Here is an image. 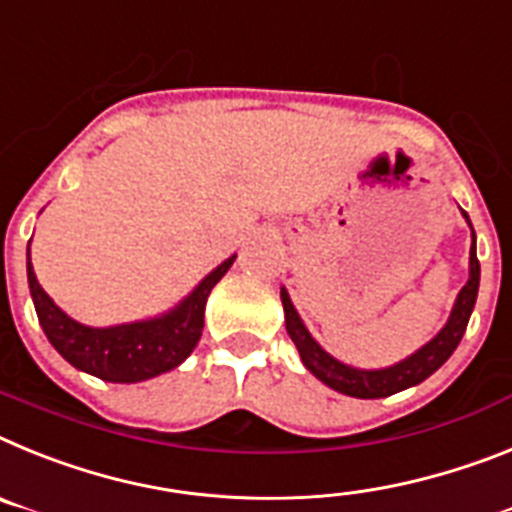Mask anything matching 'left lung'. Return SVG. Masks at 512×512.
Masks as SVG:
<instances>
[{
	"mask_svg": "<svg viewBox=\"0 0 512 512\" xmlns=\"http://www.w3.org/2000/svg\"><path fill=\"white\" fill-rule=\"evenodd\" d=\"M466 221H469V216H466ZM477 291H479L477 237H474V229H471L469 281H466V286L461 288V293L456 296V304H453V311H451V317H448L446 327H443V330L438 332L428 345H422L417 353H412L410 358L399 361L397 366L379 368V371H363V368L345 366V363H340L337 358H332L330 353H324V350L317 345V340L309 335L304 322H301L299 311L293 309L286 288H281V301H283V311H286L288 335H291L293 345L299 348L304 366L309 368L319 381H324L330 389L340 391V394H348V397L381 399L420 384V381L428 379L430 373L438 371V368L451 358V353L456 350V345H459L461 337H464L466 332V324H469L471 311H474V301H477Z\"/></svg>",
	"mask_w": 512,
	"mask_h": 512,
	"instance_id": "8db88e82",
	"label": "left lung"
}]
</instances>
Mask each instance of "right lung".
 <instances>
[{
  "mask_svg": "<svg viewBox=\"0 0 512 512\" xmlns=\"http://www.w3.org/2000/svg\"><path fill=\"white\" fill-rule=\"evenodd\" d=\"M231 255L219 268L208 273L193 288L188 299H182L172 311L144 322L115 324V327H87L66 317L53 299L41 288L30 265L28 250V283L33 296L38 322L48 342L64 355L66 361L84 373H92L113 384H136L154 379L180 366L201 340L203 311L208 293L226 275L234 262Z\"/></svg>",
  "mask_w": 512,
  "mask_h": 512,
  "instance_id": "right-lung-1",
  "label": "right lung"
}]
</instances>
